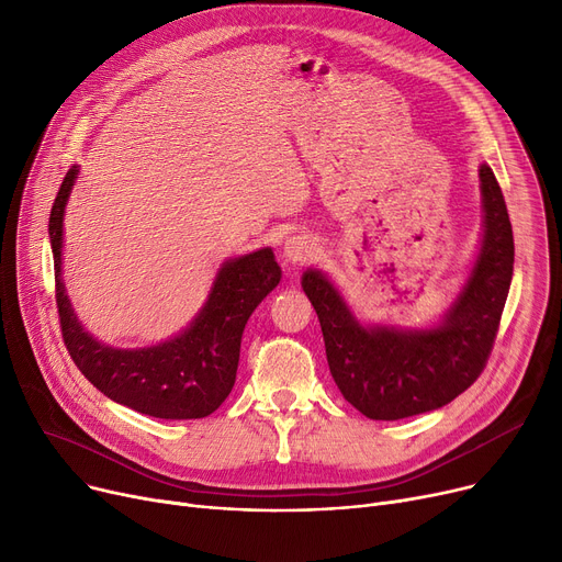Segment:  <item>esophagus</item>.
Instances as JSON below:
<instances>
[{"mask_svg":"<svg viewBox=\"0 0 562 562\" xmlns=\"http://www.w3.org/2000/svg\"><path fill=\"white\" fill-rule=\"evenodd\" d=\"M316 252H318V244L310 234H293L284 241V257L293 263L310 261L314 259Z\"/></svg>","mask_w":562,"mask_h":562,"instance_id":"obj_1","label":"esophagus"}]
</instances>
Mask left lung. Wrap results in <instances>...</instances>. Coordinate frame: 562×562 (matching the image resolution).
<instances>
[{"mask_svg":"<svg viewBox=\"0 0 562 562\" xmlns=\"http://www.w3.org/2000/svg\"><path fill=\"white\" fill-rule=\"evenodd\" d=\"M483 248L460 299L439 328L396 333L362 328L318 271L303 276L330 373L344 398L375 422L422 415L451 403L483 373L508 299L515 263L513 225L490 166H481Z\"/></svg>","mask_w":562,"mask_h":562,"instance_id":"obj_1","label":"left lung"}]
</instances>
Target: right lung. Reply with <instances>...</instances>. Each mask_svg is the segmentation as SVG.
<instances>
[{"label":"right lung","instance_id":"add662e5","mask_svg":"<svg viewBox=\"0 0 562 562\" xmlns=\"http://www.w3.org/2000/svg\"><path fill=\"white\" fill-rule=\"evenodd\" d=\"M72 166L58 189L49 214L58 326L77 369L115 403L159 419H202L234 387L246 321L280 282V266L263 248L227 261L193 326L166 344L117 350L86 335L70 310L61 282L64 210L75 184Z\"/></svg>","mask_w":562,"mask_h":562}]
</instances>
